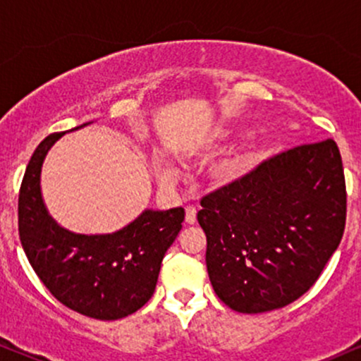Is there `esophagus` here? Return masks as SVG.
Here are the masks:
<instances>
[{
    "label": "esophagus",
    "mask_w": 361,
    "mask_h": 361,
    "mask_svg": "<svg viewBox=\"0 0 361 361\" xmlns=\"http://www.w3.org/2000/svg\"><path fill=\"white\" fill-rule=\"evenodd\" d=\"M185 222L186 224H190V226H192V224H195V221H197V209H195L193 205H188L185 209Z\"/></svg>",
    "instance_id": "esophagus-1"
}]
</instances>
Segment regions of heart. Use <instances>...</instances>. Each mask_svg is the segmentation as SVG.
Listing matches in <instances>:
<instances>
[{"instance_id": "b5f03b06", "label": "heart", "mask_w": 361, "mask_h": 361, "mask_svg": "<svg viewBox=\"0 0 361 361\" xmlns=\"http://www.w3.org/2000/svg\"><path fill=\"white\" fill-rule=\"evenodd\" d=\"M219 135L226 137V135H229V130H227V128H221V130H219ZM261 156H263V151H261V149H255V151H250L246 152V154L235 157V159L226 163V166L222 168V176L226 178V180H235V178L246 175V173L261 159ZM157 175L163 178V180H169V178L173 176V171L169 168L163 166V164H157Z\"/></svg>"}]
</instances>
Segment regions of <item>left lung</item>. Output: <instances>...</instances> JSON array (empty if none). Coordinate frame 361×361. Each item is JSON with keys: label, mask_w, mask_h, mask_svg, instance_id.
<instances>
[{"label": "left lung", "mask_w": 361, "mask_h": 361, "mask_svg": "<svg viewBox=\"0 0 361 361\" xmlns=\"http://www.w3.org/2000/svg\"><path fill=\"white\" fill-rule=\"evenodd\" d=\"M197 219L207 271L227 307H285L316 283L341 243L346 185L333 139L288 149L205 195Z\"/></svg>", "instance_id": "1"}]
</instances>
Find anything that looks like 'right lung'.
<instances>
[{
	"instance_id": "add662e5",
	"label": "right lung",
	"mask_w": 361,
	"mask_h": 361,
	"mask_svg": "<svg viewBox=\"0 0 361 361\" xmlns=\"http://www.w3.org/2000/svg\"><path fill=\"white\" fill-rule=\"evenodd\" d=\"M62 135H47L28 161L18 195L23 251L40 281L66 307L100 321L130 316L154 293L161 261L181 231L185 210H144L114 234L66 231L49 215L40 192L42 163Z\"/></svg>"
}]
</instances>
